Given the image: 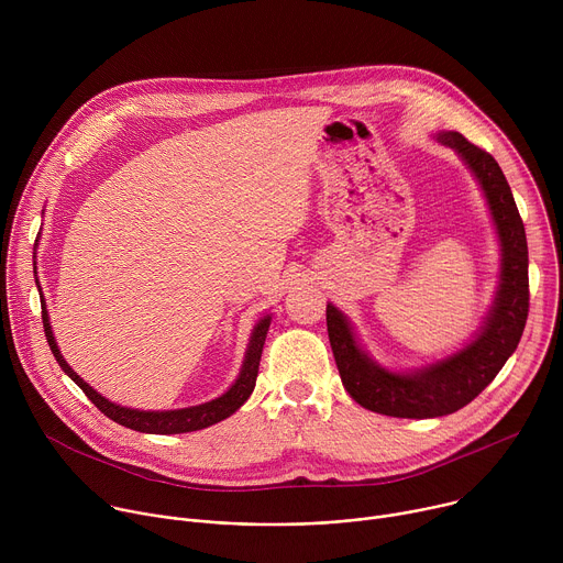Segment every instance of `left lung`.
Segmentation results:
<instances>
[{
  "instance_id": "1",
  "label": "left lung",
  "mask_w": 563,
  "mask_h": 563,
  "mask_svg": "<svg viewBox=\"0 0 563 563\" xmlns=\"http://www.w3.org/2000/svg\"><path fill=\"white\" fill-rule=\"evenodd\" d=\"M476 176L501 240V285L481 334L454 356L415 374H391L374 365L356 345L345 316L328 305V334L341 380L365 410L398 419L445 417L484 391L517 350L530 307L528 243L510 185L497 159L461 133H439Z\"/></svg>"
}]
</instances>
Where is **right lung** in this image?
<instances>
[{"mask_svg": "<svg viewBox=\"0 0 563 563\" xmlns=\"http://www.w3.org/2000/svg\"><path fill=\"white\" fill-rule=\"evenodd\" d=\"M44 300V298H42ZM42 323H44V334L48 341V347L55 356V361L59 363V367L79 385L91 404L111 421L137 430V432H146V434H183V432H196L202 428H209L227 417H231L240 406L245 404L250 398V394L254 391L256 385V376H258V365H261V356H263V345L267 339V330H269V316L263 318L261 323L256 325L252 341H250V350L243 363V369H240L238 380L229 387V391H224L220 398L209 400V404L196 406V408H185V410H172V412H140V410H131V408H120L111 400H107L102 394H98L93 387H89L82 378H79L70 365L64 361V356L57 350V343L53 339V330L48 323V313L46 307H42Z\"/></svg>", "mask_w": 563, "mask_h": 563, "instance_id": "right-lung-1", "label": "right lung"}]
</instances>
